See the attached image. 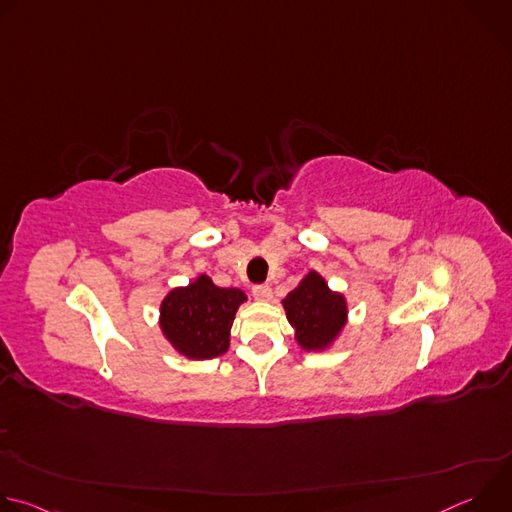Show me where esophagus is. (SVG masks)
<instances>
[{"label": "esophagus", "instance_id": "esophagus-1", "mask_svg": "<svg viewBox=\"0 0 512 512\" xmlns=\"http://www.w3.org/2000/svg\"><path fill=\"white\" fill-rule=\"evenodd\" d=\"M253 298L255 300H259V302H267V300H271V287L269 285H255L253 287Z\"/></svg>", "mask_w": 512, "mask_h": 512}]
</instances>
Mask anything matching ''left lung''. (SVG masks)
Segmentation results:
<instances>
[{
  "label": "left lung",
  "mask_w": 512,
  "mask_h": 512,
  "mask_svg": "<svg viewBox=\"0 0 512 512\" xmlns=\"http://www.w3.org/2000/svg\"><path fill=\"white\" fill-rule=\"evenodd\" d=\"M281 306L298 346L306 352L332 348L348 324L344 294L330 289L328 281L314 269L289 291Z\"/></svg>",
  "instance_id": "8db88e82"
}]
</instances>
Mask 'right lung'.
Listing matches in <instances>:
<instances>
[{"instance_id": "1", "label": "right lung", "mask_w": 512, "mask_h": 512, "mask_svg": "<svg viewBox=\"0 0 512 512\" xmlns=\"http://www.w3.org/2000/svg\"><path fill=\"white\" fill-rule=\"evenodd\" d=\"M247 302L239 287H218L206 273L170 289L160 302V330L190 360L216 358L229 350L237 310Z\"/></svg>"}]
</instances>
